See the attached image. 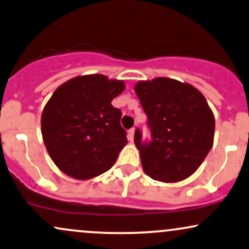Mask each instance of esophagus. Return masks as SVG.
I'll list each match as a JSON object with an SVG mask.
<instances>
[{"label": "esophagus", "mask_w": 249, "mask_h": 249, "mask_svg": "<svg viewBox=\"0 0 249 249\" xmlns=\"http://www.w3.org/2000/svg\"><path fill=\"white\" fill-rule=\"evenodd\" d=\"M134 134H135V128H131V129L128 131V139L130 141L134 140Z\"/></svg>", "instance_id": "esophagus-1"}]
</instances>
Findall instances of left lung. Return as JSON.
Returning a JSON list of instances; mask_svg holds the SVG:
<instances>
[{"instance_id":"obj_1","label":"left lung","mask_w":249,"mask_h":249,"mask_svg":"<svg viewBox=\"0 0 249 249\" xmlns=\"http://www.w3.org/2000/svg\"><path fill=\"white\" fill-rule=\"evenodd\" d=\"M135 92L148 116L151 141L135 130L143 170L152 179L178 182L199 167L213 144L214 118L203 94L187 83L158 77Z\"/></svg>"}]
</instances>
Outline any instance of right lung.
<instances>
[{
	"instance_id": "add662e5",
	"label": "right lung",
	"mask_w": 249,
	"mask_h": 249,
	"mask_svg": "<svg viewBox=\"0 0 249 249\" xmlns=\"http://www.w3.org/2000/svg\"><path fill=\"white\" fill-rule=\"evenodd\" d=\"M124 90V82L104 75L78 76L60 85L46 104L42 139L67 176L88 180L114 165L128 141L121 110L110 103Z\"/></svg>"
}]
</instances>
